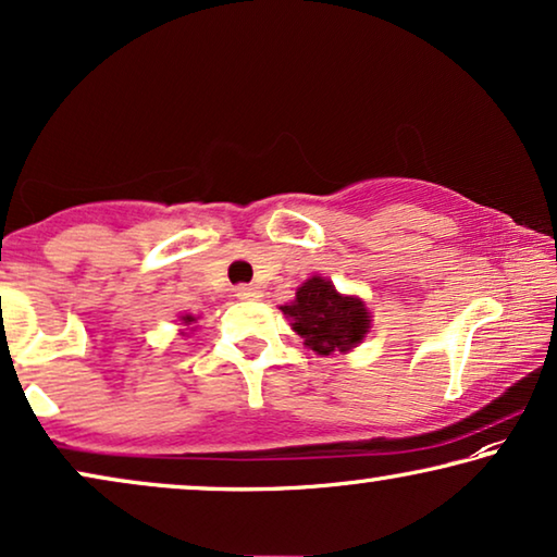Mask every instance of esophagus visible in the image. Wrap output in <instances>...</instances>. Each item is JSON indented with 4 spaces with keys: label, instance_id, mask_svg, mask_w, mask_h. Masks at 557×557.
<instances>
[{
    "label": "esophagus",
    "instance_id": "obj_1",
    "mask_svg": "<svg viewBox=\"0 0 557 557\" xmlns=\"http://www.w3.org/2000/svg\"><path fill=\"white\" fill-rule=\"evenodd\" d=\"M237 297H239V300H257V297H262V289L255 287V285H239Z\"/></svg>",
    "mask_w": 557,
    "mask_h": 557
}]
</instances>
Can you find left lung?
<instances>
[{
	"mask_svg": "<svg viewBox=\"0 0 557 557\" xmlns=\"http://www.w3.org/2000/svg\"><path fill=\"white\" fill-rule=\"evenodd\" d=\"M282 312L305 346L318 356H331L335 350L348 354L363 343L371 327V312L360 297L341 295L331 280L318 275L297 287L295 300L282 305Z\"/></svg>",
	"mask_w": 557,
	"mask_h": 557,
	"instance_id": "1",
	"label": "left lung"
}]
</instances>
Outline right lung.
<instances>
[{
    "mask_svg": "<svg viewBox=\"0 0 557 557\" xmlns=\"http://www.w3.org/2000/svg\"><path fill=\"white\" fill-rule=\"evenodd\" d=\"M182 323H184V325H191V323H197V318H194V315H184Z\"/></svg>",
    "mask_w": 557,
    "mask_h": 557,
    "instance_id": "obj_1",
    "label": "right lung"
}]
</instances>
